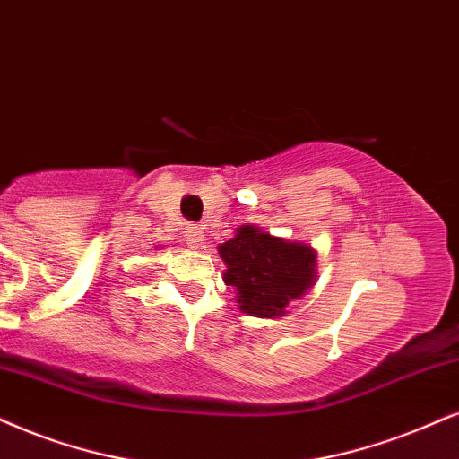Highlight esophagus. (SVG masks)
<instances>
[{
	"label": "esophagus",
	"mask_w": 459,
	"mask_h": 459,
	"mask_svg": "<svg viewBox=\"0 0 459 459\" xmlns=\"http://www.w3.org/2000/svg\"><path fill=\"white\" fill-rule=\"evenodd\" d=\"M185 240L189 247L200 248L204 245V231L200 228H189L185 231Z\"/></svg>",
	"instance_id": "1"
}]
</instances>
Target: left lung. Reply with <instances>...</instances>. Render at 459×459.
Here are the masks:
<instances>
[{"instance_id":"left-lung-1","label":"left lung","mask_w":459,"mask_h":459,"mask_svg":"<svg viewBox=\"0 0 459 459\" xmlns=\"http://www.w3.org/2000/svg\"><path fill=\"white\" fill-rule=\"evenodd\" d=\"M225 285L236 290L242 313L274 319L287 313L316 279V253L307 242L270 236L255 225H242L236 236L219 247Z\"/></svg>"}]
</instances>
